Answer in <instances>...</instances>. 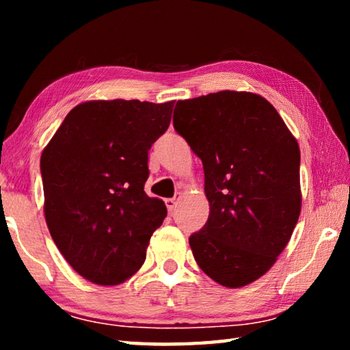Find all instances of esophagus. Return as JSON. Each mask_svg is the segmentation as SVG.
<instances>
[{"mask_svg": "<svg viewBox=\"0 0 350 350\" xmlns=\"http://www.w3.org/2000/svg\"><path fill=\"white\" fill-rule=\"evenodd\" d=\"M165 204H167V208L170 213H173L176 210V205H177V199L176 198H171L165 200Z\"/></svg>", "mask_w": 350, "mask_h": 350, "instance_id": "esophagus-1", "label": "esophagus"}]
</instances>
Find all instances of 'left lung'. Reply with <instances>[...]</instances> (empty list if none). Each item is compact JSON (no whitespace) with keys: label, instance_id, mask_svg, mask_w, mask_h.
Segmentation results:
<instances>
[{"label":"left lung","instance_id":"8db88e82","mask_svg":"<svg viewBox=\"0 0 350 350\" xmlns=\"http://www.w3.org/2000/svg\"><path fill=\"white\" fill-rule=\"evenodd\" d=\"M174 129L200 157L208 221L189 236L205 275L238 288L267 273L301 213L299 146L278 111L253 92L179 100Z\"/></svg>","mask_w":350,"mask_h":350}]
</instances>
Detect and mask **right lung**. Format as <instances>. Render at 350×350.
Segmentation results:
<instances>
[{
  "label": "right lung",
  "mask_w": 350,
  "mask_h": 350,
  "mask_svg": "<svg viewBox=\"0 0 350 350\" xmlns=\"http://www.w3.org/2000/svg\"><path fill=\"white\" fill-rule=\"evenodd\" d=\"M174 102L92 100L70 109L41 154L44 217L70 267L117 286L145 262L167 216L145 193L148 151L167 131Z\"/></svg>",
  "instance_id": "1"
}]
</instances>
